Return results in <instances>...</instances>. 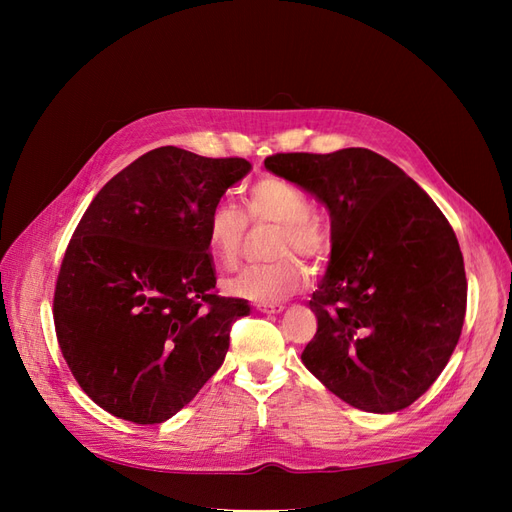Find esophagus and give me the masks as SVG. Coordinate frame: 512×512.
Segmentation results:
<instances>
[{"label":"esophagus","mask_w":512,"mask_h":512,"mask_svg":"<svg viewBox=\"0 0 512 512\" xmlns=\"http://www.w3.org/2000/svg\"><path fill=\"white\" fill-rule=\"evenodd\" d=\"M256 309L262 314H280V312H284V305H280V303H258Z\"/></svg>","instance_id":"1"}]
</instances>
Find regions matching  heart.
Listing matches in <instances>:
<instances>
[{
  "label": "heart",
  "mask_w": 512,
  "mask_h": 512,
  "mask_svg": "<svg viewBox=\"0 0 512 512\" xmlns=\"http://www.w3.org/2000/svg\"><path fill=\"white\" fill-rule=\"evenodd\" d=\"M243 200L247 220L277 228L271 237V256L277 258L265 265L241 269L224 282V288L232 297L247 301H282L301 290L309 277L303 260L294 252L320 260L327 252V239L320 226L309 218L312 205L297 185L277 177H262L247 188ZM245 235L247 222L235 205L220 200L211 207L205 222V239L211 258L220 267L230 269L237 265Z\"/></svg>",
  "instance_id": "1"
}]
</instances>
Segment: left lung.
Listing matches in <instances>:
<instances>
[{
	"instance_id": "8db88e82",
	"label": "left lung",
	"mask_w": 512,
	"mask_h": 512,
	"mask_svg": "<svg viewBox=\"0 0 512 512\" xmlns=\"http://www.w3.org/2000/svg\"><path fill=\"white\" fill-rule=\"evenodd\" d=\"M265 168L331 215V260L309 301L318 331L303 365L354 408H408L442 374L466 318L451 224L404 170L369 149L275 153Z\"/></svg>"
}]
</instances>
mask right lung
Returning <instances> with one entry per match:
<instances>
[{
	"mask_svg": "<svg viewBox=\"0 0 512 512\" xmlns=\"http://www.w3.org/2000/svg\"><path fill=\"white\" fill-rule=\"evenodd\" d=\"M250 168L160 147L91 200L61 262L53 318L72 376L102 410L164 423L224 363L250 303L215 290L205 222Z\"/></svg>",
	"mask_w": 512,
	"mask_h": 512,
	"instance_id": "right-lung-1",
	"label": "right lung"
}]
</instances>
